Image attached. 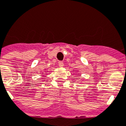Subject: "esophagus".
Returning a JSON list of instances; mask_svg holds the SVG:
<instances>
[{
	"label": "esophagus",
	"instance_id": "obj_1",
	"mask_svg": "<svg viewBox=\"0 0 126 126\" xmlns=\"http://www.w3.org/2000/svg\"><path fill=\"white\" fill-rule=\"evenodd\" d=\"M58 64H59V67H63V66H64V63H63V62H62V61H59Z\"/></svg>",
	"mask_w": 126,
	"mask_h": 126
}]
</instances>
